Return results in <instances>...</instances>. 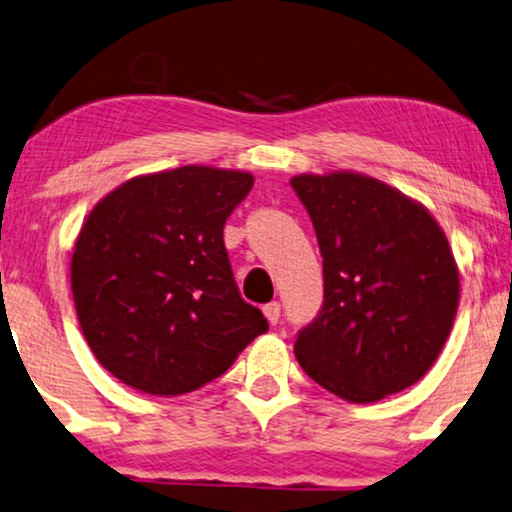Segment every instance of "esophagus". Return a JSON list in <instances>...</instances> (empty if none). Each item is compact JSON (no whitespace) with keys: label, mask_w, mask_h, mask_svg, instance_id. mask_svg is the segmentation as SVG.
Segmentation results:
<instances>
[{"label":"esophagus","mask_w":512,"mask_h":512,"mask_svg":"<svg viewBox=\"0 0 512 512\" xmlns=\"http://www.w3.org/2000/svg\"><path fill=\"white\" fill-rule=\"evenodd\" d=\"M264 316H267V321L271 323V326H276L278 321H281V304L278 302H269L264 304Z\"/></svg>","instance_id":"obj_1"}]
</instances>
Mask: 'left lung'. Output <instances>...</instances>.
Listing matches in <instances>:
<instances>
[{
  "label": "left lung",
  "instance_id": "obj_1",
  "mask_svg": "<svg viewBox=\"0 0 512 512\" xmlns=\"http://www.w3.org/2000/svg\"><path fill=\"white\" fill-rule=\"evenodd\" d=\"M290 186L323 257V304L295 340L304 373L354 404L418 383L458 307L444 231L428 210L364 174H302Z\"/></svg>",
  "mask_w": 512,
  "mask_h": 512
}]
</instances>
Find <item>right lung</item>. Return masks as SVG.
I'll list each match as a JSON object with an SVG mask.
<instances>
[{"instance_id":"obj_1","label":"right lung","mask_w":512,"mask_h":512,"mask_svg":"<svg viewBox=\"0 0 512 512\" xmlns=\"http://www.w3.org/2000/svg\"><path fill=\"white\" fill-rule=\"evenodd\" d=\"M252 174L179 167L125 181L77 236L70 283L99 364L146 394L210 383L269 328L238 293L224 224Z\"/></svg>"}]
</instances>
